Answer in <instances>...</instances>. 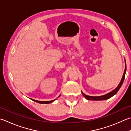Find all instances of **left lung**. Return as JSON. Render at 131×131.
I'll use <instances>...</instances> for the list:
<instances>
[{"mask_svg": "<svg viewBox=\"0 0 131 131\" xmlns=\"http://www.w3.org/2000/svg\"><path fill=\"white\" fill-rule=\"evenodd\" d=\"M125 70H124V72L122 78V80L120 82V84H118V86L115 89H114L111 92L109 93H107L105 95H103V96H88V95L85 94L84 93L82 92V94L83 96H84L85 98H86L88 100H95V101H99V100H105L109 99V98H111L112 96H113L114 95L116 94L117 93V92L118 91V90L120 89V88L122 86V85L123 84V83L124 82V80L125 78V73H126V69H127V68H126V62H125Z\"/></svg>", "mask_w": 131, "mask_h": 131, "instance_id": "left-lung-1", "label": "left lung"}]
</instances>
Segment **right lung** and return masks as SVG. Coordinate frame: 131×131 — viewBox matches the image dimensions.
Instances as JSON below:
<instances>
[{
    "label": "right lung",
    "instance_id": "1",
    "mask_svg": "<svg viewBox=\"0 0 131 131\" xmlns=\"http://www.w3.org/2000/svg\"><path fill=\"white\" fill-rule=\"evenodd\" d=\"M57 99H55V100H51V101H37V100H34V99H31V100H32V101H35V102H37V103H39V104H50V103H53V102L54 101H55L56 100H57Z\"/></svg>",
    "mask_w": 131,
    "mask_h": 131
}]
</instances>
